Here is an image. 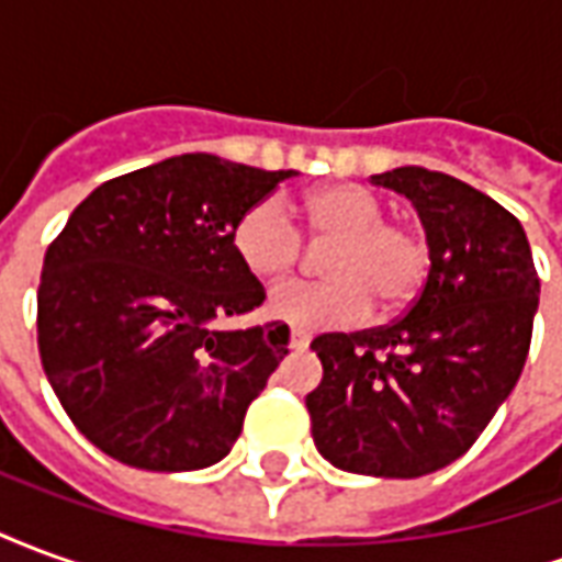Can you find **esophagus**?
I'll return each mask as SVG.
<instances>
[{
  "instance_id": "esophagus-1",
  "label": "esophagus",
  "mask_w": 562,
  "mask_h": 562,
  "mask_svg": "<svg viewBox=\"0 0 562 562\" xmlns=\"http://www.w3.org/2000/svg\"><path fill=\"white\" fill-rule=\"evenodd\" d=\"M306 346H310V337H306L304 330H289V349L292 352H304Z\"/></svg>"
}]
</instances>
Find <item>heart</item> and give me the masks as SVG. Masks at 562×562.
Masks as SVG:
<instances>
[{
  "label": "heart",
  "instance_id": "obj_1",
  "mask_svg": "<svg viewBox=\"0 0 562 562\" xmlns=\"http://www.w3.org/2000/svg\"><path fill=\"white\" fill-rule=\"evenodd\" d=\"M310 232L334 240L322 256L328 280H289L268 294V316L297 330L349 328L379 310L394 313L422 292L430 246L418 228L389 220L385 201L358 183H334L306 198ZM232 249L246 273L277 280L297 265L304 237L282 198L265 195L237 216Z\"/></svg>",
  "mask_w": 562,
  "mask_h": 562
}]
</instances>
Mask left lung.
<instances>
[{"instance_id": "1", "label": "left lung", "mask_w": 562, "mask_h": 562, "mask_svg": "<svg viewBox=\"0 0 562 562\" xmlns=\"http://www.w3.org/2000/svg\"><path fill=\"white\" fill-rule=\"evenodd\" d=\"M422 216L430 270L406 316L310 349L313 442L337 470L418 479L458 460L518 382L539 277L520 222L470 183L418 165L373 173Z\"/></svg>"}]
</instances>
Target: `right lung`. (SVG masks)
Instances as JSON below:
<instances>
[{"instance_id":"right-lung-1","label":"right lung","mask_w":562,"mask_h":562,"mask_svg":"<svg viewBox=\"0 0 562 562\" xmlns=\"http://www.w3.org/2000/svg\"><path fill=\"white\" fill-rule=\"evenodd\" d=\"M294 171L183 153L102 183L47 246L38 352L92 446L149 472L204 470L289 355L280 322L220 330L265 301L237 216Z\"/></svg>"}]
</instances>
